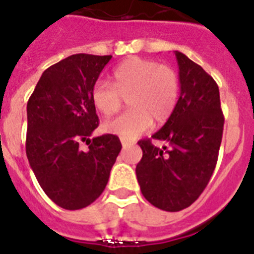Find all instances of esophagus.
I'll use <instances>...</instances> for the list:
<instances>
[{"mask_svg": "<svg viewBox=\"0 0 254 254\" xmlns=\"http://www.w3.org/2000/svg\"><path fill=\"white\" fill-rule=\"evenodd\" d=\"M121 142H122V146H123V148H127L128 145H131V142L127 141V140H125V138H121Z\"/></svg>", "mask_w": 254, "mask_h": 254, "instance_id": "esophagus-1", "label": "esophagus"}]
</instances>
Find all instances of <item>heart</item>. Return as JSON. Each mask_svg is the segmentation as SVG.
<instances>
[{
    "mask_svg": "<svg viewBox=\"0 0 254 254\" xmlns=\"http://www.w3.org/2000/svg\"><path fill=\"white\" fill-rule=\"evenodd\" d=\"M180 96V79L173 69L153 60L131 58L113 71V84L99 79L91 91L92 104L109 117L128 97L131 109L104 123L103 129L125 140H133L153 123L166 122L175 112Z\"/></svg>",
    "mask_w": 254,
    "mask_h": 254,
    "instance_id": "heart-1",
    "label": "heart"
}]
</instances>
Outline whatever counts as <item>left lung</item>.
Masks as SVG:
<instances>
[{"label":"left lung","instance_id":"left-lung-1","mask_svg":"<svg viewBox=\"0 0 254 254\" xmlns=\"http://www.w3.org/2000/svg\"><path fill=\"white\" fill-rule=\"evenodd\" d=\"M180 97L166 125L151 138L167 142L160 149L144 138L136 176L145 199L167 212L191 205L207 188L218 159L224 114L220 91L200 65L176 51Z\"/></svg>","mask_w":254,"mask_h":254}]
</instances>
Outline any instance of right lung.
<instances>
[{"mask_svg":"<svg viewBox=\"0 0 254 254\" xmlns=\"http://www.w3.org/2000/svg\"><path fill=\"white\" fill-rule=\"evenodd\" d=\"M112 55L75 54L43 71L27 104L25 151L43 191L75 211L105 189L122 144L118 136L88 138L99 126L91 91ZM86 141L89 149H79Z\"/></svg>","mask_w":254,"mask_h":254,"instance_id":"1","label":"right lung"}]
</instances>
